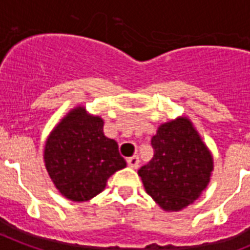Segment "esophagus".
<instances>
[{"label": "esophagus", "instance_id": "esophagus-1", "mask_svg": "<svg viewBox=\"0 0 250 250\" xmlns=\"http://www.w3.org/2000/svg\"><path fill=\"white\" fill-rule=\"evenodd\" d=\"M127 164L128 166L132 167V168H137L138 165H140V158H138L137 156H132V157H129L127 160Z\"/></svg>", "mask_w": 250, "mask_h": 250}]
</instances>
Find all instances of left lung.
Segmentation results:
<instances>
[{
    "instance_id": "8db88e82",
    "label": "left lung",
    "mask_w": 250,
    "mask_h": 250,
    "mask_svg": "<svg viewBox=\"0 0 250 250\" xmlns=\"http://www.w3.org/2000/svg\"><path fill=\"white\" fill-rule=\"evenodd\" d=\"M151 145L155 155L138 170L146 192L165 211H180L194 203L210 181L214 161L186 117L158 127Z\"/></svg>"
}]
</instances>
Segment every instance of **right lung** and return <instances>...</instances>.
Masks as SVG:
<instances>
[{
  "mask_svg": "<svg viewBox=\"0 0 250 250\" xmlns=\"http://www.w3.org/2000/svg\"><path fill=\"white\" fill-rule=\"evenodd\" d=\"M103 119L77 107L47 137L44 161L60 194L71 201H88L105 188L113 173L127 166L118 145L105 137Z\"/></svg>",
  "mask_w": 250,
  "mask_h": 250,
  "instance_id": "right-lung-1",
  "label": "right lung"
}]
</instances>
